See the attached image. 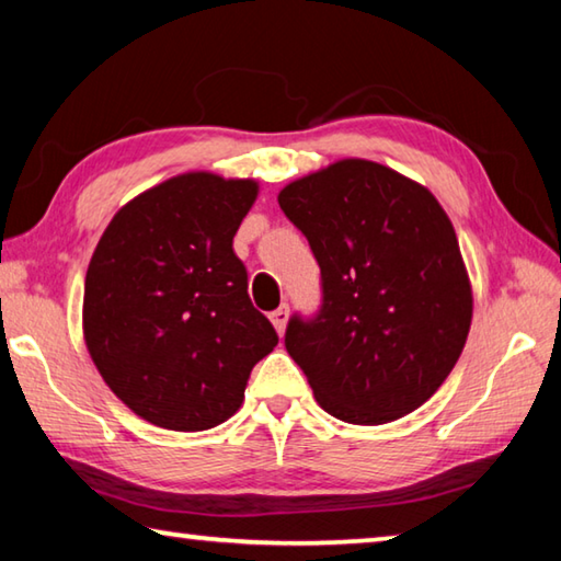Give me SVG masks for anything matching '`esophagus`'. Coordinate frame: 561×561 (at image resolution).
<instances>
[{
	"label": "esophagus",
	"mask_w": 561,
	"mask_h": 561,
	"mask_svg": "<svg viewBox=\"0 0 561 561\" xmlns=\"http://www.w3.org/2000/svg\"><path fill=\"white\" fill-rule=\"evenodd\" d=\"M270 319H272L274 329H277V334L282 336L284 329H287V319H289V307H287V304H282L279 309H274L272 314H270Z\"/></svg>",
	"instance_id": "1"
}]
</instances>
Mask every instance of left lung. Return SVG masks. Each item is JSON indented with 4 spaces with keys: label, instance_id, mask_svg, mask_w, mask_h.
<instances>
[{
    "label": "left lung",
    "instance_id": "left-lung-1",
    "mask_svg": "<svg viewBox=\"0 0 561 561\" xmlns=\"http://www.w3.org/2000/svg\"><path fill=\"white\" fill-rule=\"evenodd\" d=\"M277 201L321 270L319 314H294L284 334L317 403L354 425L421 408L458 364L472 321L470 279L440 203L360 158L294 180Z\"/></svg>",
    "mask_w": 561,
    "mask_h": 561
}]
</instances>
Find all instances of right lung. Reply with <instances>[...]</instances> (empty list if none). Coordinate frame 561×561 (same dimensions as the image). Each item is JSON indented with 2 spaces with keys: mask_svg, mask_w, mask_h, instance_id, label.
Wrapping results in <instances>:
<instances>
[{
  "mask_svg": "<svg viewBox=\"0 0 561 561\" xmlns=\"http://www.w3.org/2000/svg\"><path fill=\"white\" fill-rule=\"evenodd\" d=\"M257 180L183 173L113 215L83 289V339L108 388L144 421L207 431L242 405L277 346L232 250Z\"/></svg>",
  "mask_w": 561,
  "mask_h": 561,
  "instance_id": "1",
  "label": "right lung"
}]
</instances>
